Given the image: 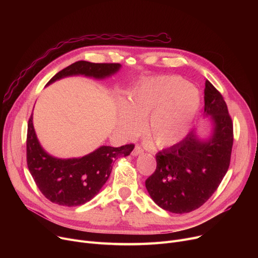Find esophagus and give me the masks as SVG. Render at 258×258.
Here are the masks:
<instances>
[{"mask_svg":"<svg viewBox=\"0 0 258 258\" xmlns=\"http://www.w3.org/2000/svg\"><path fill=\"white\" fill-rule=\"evenodd\" d=\"M143 153V150L141 148V146H139V145H136L135 146V148H134V151L132 152V155L133 156H139V155H141Z\"/></svg>","mask_w":258,"mask_h":258,"instance_id":"34e87169","label":"esophagus"}]
</instances>
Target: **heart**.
Masks as SVG:
<instances>
[{
    "mask_svg": "<svg viewBox=\"0 0 258 258\" xmlns=\"http://www.w3.org/2000/svg\"><path fill=\"white\" fill-rule=\"evenodd\" d=\"M199 91L178 76L145 79L135 88L127 104L121 107V131L132 135L145 130L152 142L169 147L181 142L190 130L200 111Z\"/></svg>",
    "mask_w": 258,
    "mask_h": 258,
    "instance_id": "1",
    "label": "heart"
}]
</instances>
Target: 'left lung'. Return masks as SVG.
Instances as JSON below:
<instances>
[{
	"label": "left lung",
	"instance_id": "1",
	"mask_svg": "<svg viewBox=\"0 0 258 258\" xmlns=\"http://www.w3.org/2000/svg\"><path fill=\"white\" fill-rule=\"evenodd\" d=\"M204 112L212 121L211 136L203 140L196 131L178 144L156 155L155 172L145 187L156 204L172 213L200 208L218 189L229 168L233 123L222 94L205 81Z\"/></svg>",
	"mask_w": 258,
	"mask_h": 258
}]
</instances>
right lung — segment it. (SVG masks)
Listing matches in <instances>:
<instances>
[{"label":"right lung","mask_w":258,"mask_h":258,"mask_svg":"<svg viewBox=\"0 0 258 258\" xmlns=\"http://www.w3.org/2000/svg\"><path fill=\"white\" fill-rule=\"evenodd\" d=\"M120 68V63L79 60L54 75L47 86L74 75L103 79L117 73ZM32 119L31 115L27 131V165L40 192L61 206H80L91 201L110 177L115 159L126 157L134 150V144L120 147L104 145L81 158L58 159L46 153L39 144Z\"/></svg>","instance_id":"obj_1"}]
</instances>
